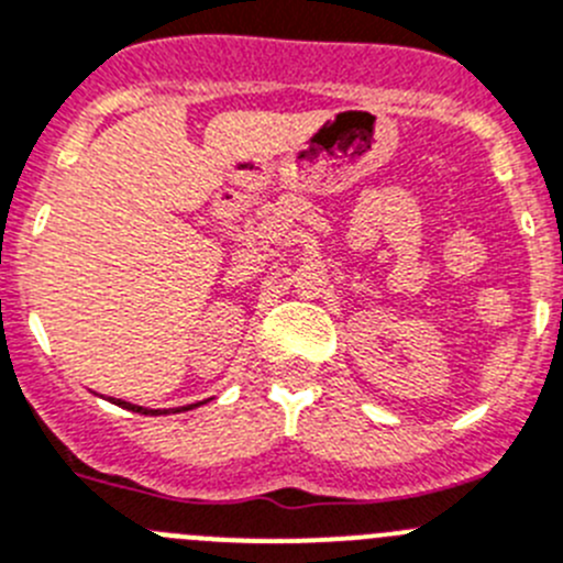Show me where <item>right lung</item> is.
<instances>
[{
	"label": "right lung",
	"instance_id": "obj_1",
	"mask_svg": "<svg viewBox=\"0 0 563 563\" xmlns=\"http://www.w3.org/2000/svg\"><path fill=\"white\" fill-rule=\"evenodd\" d=\"M115 406H122V408H128V411H135V413H146V417H157V413L161 411H152V408H141V406H133V402H124V400H113ZM199 406V402H197ZM188 408H194V406H188ZM188 408H177V411H188ZM175 411V413H177ZM166 413V411H163Z\"/></svg>",
	"mask_w": 563,
	"mask_h": 563
}]
</instances>
